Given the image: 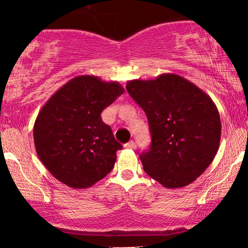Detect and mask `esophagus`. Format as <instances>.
Wrapping results in <instances>:
<instances>
[{"label": "esophagus", "instance_id": "esophagus-1", "mask_svg": "<svg viewBox=\"0 0 248 248\" xmlns=\"http://www.w3.org/2000/svg\"><path fill=\"white\" fill-rule=\"evenodd\" d=\"M124 148H126V149H133V148H134V142H133V141L127 142V143L124 144Z\"/></svg>", "mask_w": 248, "mask_h": 248}]
</instances>
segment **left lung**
Here are the masks:
<instances>
[{"instance_id": "left-lung-1", "label": "left lung", "mask_w": 248, "mask_h": 248, "mask_svg": "<svg viewBox=\"0 0 248 248\" xmlns=\"http://www.w3.org/2000/svg\"><path fill=\"white\" fill-rule=\"evenodd\" d=\"M126 90L147 115L151 145L140 155L143 169L166 188L200 177L215 159L221 137L216 104L177 74L127 81Z\"/></svg>"}]
</instances>
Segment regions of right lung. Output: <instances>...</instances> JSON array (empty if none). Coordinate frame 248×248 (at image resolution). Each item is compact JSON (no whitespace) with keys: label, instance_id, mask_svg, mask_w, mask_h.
<instances>
[{"label":"right lung","instance_id":"add662e5","mask_svg":"<svg viewBox=\"0 0 248 248\" xmlns=\"http://www.w3.org/2000/svg\"><path fill=\"white\" fill-rule=\"evenodd\" d=\"M123 93L117 81L79 76L44 105L33 125V141L40 161L57 181L82 189L109 174L122 145L100 114Z\"/></svg>","mask_w":248,"mask_h":248}]
</instances>
